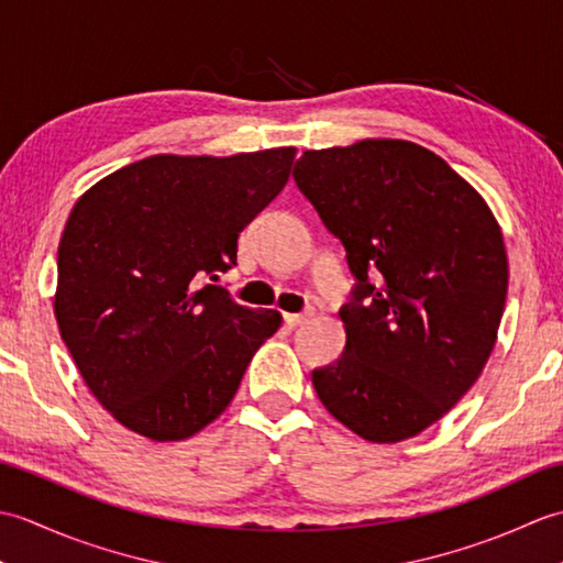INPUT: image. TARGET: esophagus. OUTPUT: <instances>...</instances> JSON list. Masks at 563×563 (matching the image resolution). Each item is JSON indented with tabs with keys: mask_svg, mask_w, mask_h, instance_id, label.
I'll list each match as a JSON object with an SVG mask.
<instances>
[{
	"mask_svg": "<svg viewBox=\"0 0 563 563\" xmlns=\"http://www.w3.org/2000/svg\"><path fill=\"white\" fill-rule=\"evenodd\" d=\"M307 319H309V314H285V324H288L290 329H297V327L307 324Z\"/></svg>",
	"mask_w": 563,
	"mask_h": 563,
	"instance_id": "1",
	"label": "esophagus"
}]
</instances>
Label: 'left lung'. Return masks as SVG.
<instances>
[{
    "label": "left lung",
    "mask_w": 563,
    "mask_h": 563,
    "mask_svg": "<svg viewBox=\"0 0 563 563\" xmlns=\"http://www.w3.org/2000/svg\"><path fill=\"white\" fill-rule=\"evenodd\" d=\"M292 178L345 249V349L319 401L365 440L433 426L479 379L508 292L504 236L445 159L406 140L307 150Z\"/></svg>",
    "instance_id": "8db88e82"
}]
</instances>
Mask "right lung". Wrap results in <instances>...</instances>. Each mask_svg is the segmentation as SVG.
Segmentation results:
<instances>
[{"label":"right lung","instance_id":"obj_1","mask_svg":"<svg viewBox=\"0 0 563 563\" xmlns=\"http://www.w3.org/2000/svg\"><path fill=\"white\" fill-rule=\"evenodd\" d=\"M292 147L234 157L157 154L84 194L57 249L55 317L103 409L152 440L212 423L275 309L234 302L218 285L236 239L288 184Z\"/></svg>","mask_w":563,"mask_h":563}]
</instances>
